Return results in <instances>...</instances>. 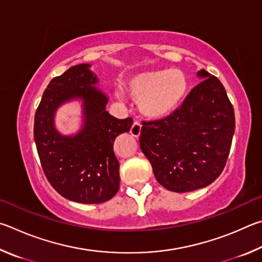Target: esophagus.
Here are the masks:
<instances>
[{
	"label": "esophagus",
	"instance_id": "esophagus-1",
	"mask_svg": "<svg viewBox=\"0 0 262 262\" xmlns=\"http://www.w3.org/2000/svg\"><path fill=\"white\" fill-rule=\"evenodd\" d=\"M130 134L135 137V138H139V136L141 134V124L139 122H135L134 125H132Z\"/></svg>",
	"mask_w": 262,
	"mask_h": 262
}]
</instances>
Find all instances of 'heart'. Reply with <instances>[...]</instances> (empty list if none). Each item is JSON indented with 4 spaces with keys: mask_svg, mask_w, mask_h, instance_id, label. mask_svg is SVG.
<instances>
[{
    "mask_svg": "<svg viewBox=\"0 0 262 262\" xmlns=\"http://www.w3.org/2000/svg\"><path fill=\"white\" fill-rule=\"evenodd\" d=\"M126 89L145 117L160 119L171 115L182 104L189 90V79L182 70L162 68L131 76L126 80ZM115 96L123 100V90L116 87Z\"/></svg>",
    "mask_w": 262,
    "mask_h": 262,
    "instance_id": "obj_1",
    "label": "heart"
}]
</instances>
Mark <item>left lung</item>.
<instances>
[{
  "instance_id": "8db88e82",
  "label": "left lung",
  "mask_w": 262,
  "mask_h": 262,
  "mask_svg": "<svg viewBox=\"0 0 262 262\" xmlns=\"http://www.w3.org/2000/svg\"><path fill=\"white\" fill-rule=\"evenodd\" d=\"M196 77L204 80L181 108L144 122L139 138L157 181L178 193L206 187L221 175L235 134V113L221 81L204 69Z\"/></svg>"
}]
</instances>
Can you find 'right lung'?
Returning a JSON list of instances; mask_svg holds the SVG:
<instances>
[{"instance_id": "1", "label": "right lung", "mask_w": 262, "mask_h": 262, "mask_svg": "<svg viewBox=\"0 0 262 262\" xmlns=\"http://www.w3.org/2000/svg\"><path fill=\"white\" fill-rule=\"evenodd\" d=\"M91 67L78 64L52 79L34 117V140L46 177L62 196L79 204H101L117 193L119 163L114 141L134 123L105 110L109 98L98 87ZM73 100L82 108L81 127L64 135L54 117L59 106Z\"/></svg>"}]
</instances>
